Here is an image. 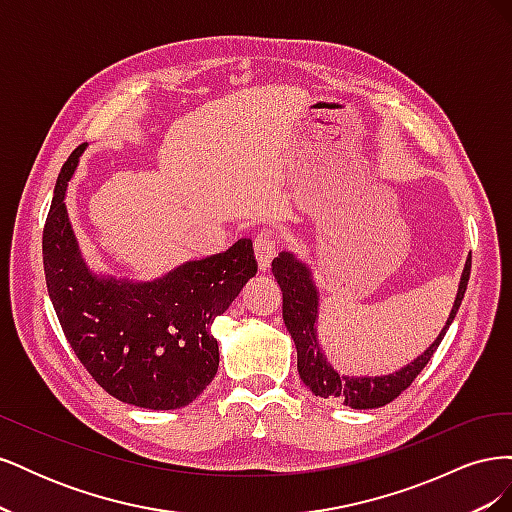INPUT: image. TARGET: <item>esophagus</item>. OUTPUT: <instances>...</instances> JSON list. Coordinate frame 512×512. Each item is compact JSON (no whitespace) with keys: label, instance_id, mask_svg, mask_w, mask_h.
<instances>
[{"label":"esophagus","instance_id":"34e87169","mask_svg":"<svg viewBox=\"0 0 512 512\" xmlns=\"http://www.w3.org/2000/svg\"><path fill=\"white\" fill-rule=\"evenodd\" d=\"M254 254H256L258 269L262 273L269 271L271 262L277 254V239L271 235V232H260V235L254 239Z\"/></svg>","mask_w":512,"mask_h":512}]
</instances>
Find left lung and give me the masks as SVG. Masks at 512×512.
<instances>
[{"instance_id": "obj_1", "label": "left lung", "mask_w": 512, "mask_h": 512, "mask_svg": "<svg viewBox=\"0 0 512 512\" xmlns=\"http://www.w3.org/2000/svg\"><path fill=\"white\" fill-rule=\"evenodd\" d=\"M472 256H468L463 265L457 297L453 301L451 314H448L442 331L433 342L412 359L410 363L401 365L391 374L380 376H354L337 371L327 359V352L320 346L318 339V316H320V290L314 280V271L294 252H280L273 260L271 271L277 284L282 288V316L284 324L292 337L294 348H297V369L303 384L316 397L339 401L352 410H371L391 404L395 397L404 393L414 378L421 374L423 367L431 361L433 352L438 350L448 327H451L459 305L466 294L470 280Z\"/></svg>"}]
</instances>
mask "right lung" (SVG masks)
<instances>
[{"mask_svg":"<svg viewBox=\"0 0 512 512\" xmlns=\"http://www.w3.org/2000/svg\"><path fill=\"white\" fill-rule=\"evenodd\" d=\"M85 153L61 168L42 235L46 288L72 350L102 389L123 404L177 410L218 374L213 320L258 271L250 239L226 252L181 262L153 280L94 271L66 207L68 181Z\"/></svg>","mask_w":512,"mask_h":512,"instance_id":"add662e5","label":"right lung"}]
</instances>
